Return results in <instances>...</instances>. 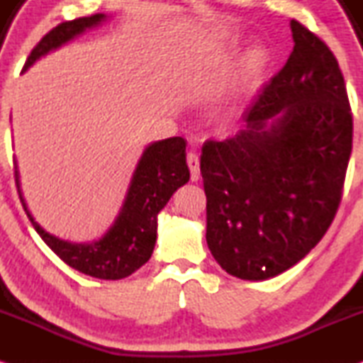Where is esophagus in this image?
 <instances>
[{"mask_svg": "<svg viewBox=\"0 0 363 363\" xmlns=\"http://www.w3.org/2000/svg\"><path fill=\"white\" fill-rule=\"evenodd\" d=\"M186 163H189V168H190L191 182H199L200 180V161H199V156L195 155V152H189V156H186Z\"/></svg>", "mask_w": 363, "mask_h": 363, "instance_id": "1", "label": "esophagus"}]
</instances>
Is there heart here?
<instances>
[{
    "mask_svg": "<svg viewBox=\"0 0 363 363\" xmlns=\"http://www.w3.org/2000/svg\"><path fill=\"white\" fill-rule=\"evenodd\" d=\"M268 61V52L265 47L262 45H255L246 52L245 57H242V64H241V76L246 79H255L257 76L265 69ZM224 113H231L229 110L231 108H224Z\"/></svg>",
    "mask_w": 363,
    "mask_h": 363,
    "instance_id": "obj_1",
    "label": "heart"
}]
</instances>
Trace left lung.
Wrapping results in <instances>:
<instances>
[{
  "instance_id": "1",
  "label": "left lung",
  "mask_w": 363,
  "mask_h": 363,
  "mask_svg": "<svg viewBox=\"0 0 363 363\" xmlns=\"http://www.w3.org/2000/svg\"><path fill=\"white\" fill-rule=\"evenodd\" d=\"M291 28V57L245 110L240 132L207 140L200 156L208 250L241 280L284 274L321 241L352 155L338 61L299 21Z\"/></svg>"
}]
</instances>
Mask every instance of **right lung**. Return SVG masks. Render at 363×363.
Returning a JSON list of instances; mask_svg holds the SVG:
<instances>
[{
    "label": "right lung",
    "instance_id": "right-lung-1",
    "mask_svg": "<svg viewBox=\"0 0 363 363\" xmlns=\"http://www.w3.org/2000/svg\"><path fill=\"white\" fill-rule=\"evenodd\" d=\"M106 20L108 15L96 13L59 23L33 47L23 71L32 67L44 55L83 35L86 30L100 27ZM185 149L186 140L183 138L156 140L146 146L130 177L121 211L104 236L95 241L74 242L61 240L47 233L33 219L21 194L18 164L15 160L16 189L21 206L38 236L64 263L95 279L121 280L134 274L151 258L157 236V214L163 211L174 191L190 180Z\"/></svg>",
    "mask_w": 363,
    "mask_h": 363
}]
</instances>
